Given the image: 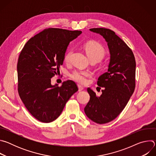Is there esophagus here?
I'll return each instance as SVG.
<instances>
[{
  "label": "esophagus",
  "instance_id": "obj_1",
  "mask_svg": "<svg viewBox=\"0 0 156 156\" xmlns=\"http://www.w3.org/2000/svg\"><path fill=\"white\" fill-rule=\"evenodd\" d=\"M78 91H81L83 90L84 87H83V86H80V85H78Z\"/></svg>",
  "mask_w": 156,
  "mask_h": 156
}]
</instances>
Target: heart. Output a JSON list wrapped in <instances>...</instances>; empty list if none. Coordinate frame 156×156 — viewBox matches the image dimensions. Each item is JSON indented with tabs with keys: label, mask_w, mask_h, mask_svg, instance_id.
<instances>
[{
	"label": "heart",
	"mask_w": 156,
	"mask_h": 156,
	"mask_svg": "<svg viewBox=\"0 0 156 156\" xmlns=\"http://www.w3.org/2000/svg\"><path fill=\"white\" fill-rule=\"evenodd\" d=\"M84 48L87 55L91 61L98 62L102 59L105 55V49L101 44L95 41H89L84 44ZM73 52V49H70L66 52L64 56V61L69 63L71 56ZM90 72L86 70H75L72 72L70 76L72 79L80 84H85L87 82V78L90 76Z\"/></svg>",
	"instance_id": "1"
}]
</instances>
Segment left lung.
<instances>
[{"instance_id": "1", "label": "left lung", "mask_w": 156, "mask_h": 156, "mask_svg": "<svg viewBox=\"0 0 156 156\" xmlns=\"http://www.w3.org/2000/svg\"><path fill=\"white\" fill-rule=\"evenodd\" d=\"M90 31L100 34L107 42L110 60L108 71L98 80V85L102 87V94L97 96L88 87L90 99L84 110L89 119L104 124L118 117L134 93L136 61L131 49L114 31L103 28H91Z\"/></svg>"}]
</instances>
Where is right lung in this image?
Segmentation results:
<instances>
[{"label": "right lung", "instance_id": "add662e5", "mask_svg": "<svg viewBox=\"0 0 156 156\" xmlns=\"http://www.w3.org/2000/svg\"><path fill=\"white\" fill-rule=\"evenodd\" d=\"M81 33L49 28L25 44L17 63L18 92L28 112L37 120L49 123L57 119L71 96L78 90L72 80L51 84L59 71L70 41Z\"/></svg>", "mask_w": 156, "mask_h": 156}]
</instances>
